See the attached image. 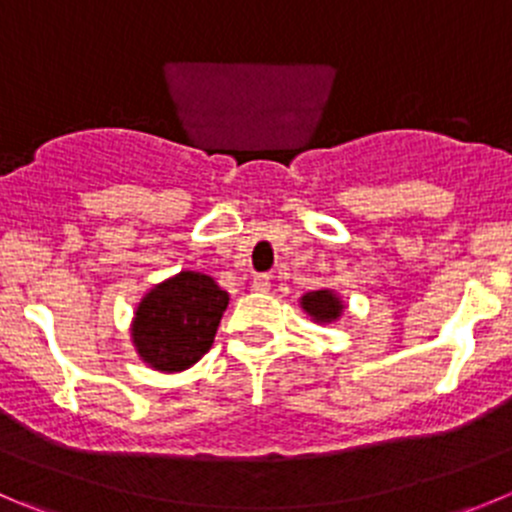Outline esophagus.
I'll return each instance as SVG.
<instances>
[{"label":"esophagus","instance_id":"34e87169","mask_svg":"<svg viewBox=\"0 0 512 512\" xmlns=\"http://www.w3.org/2000/svg\"><path fill=\"white\" fill-rule=\"evenodd\" d=\"M252 290H255V293H267V290H270V275H255Z\"/></svg>","mask_w":512,"mask_h":512}]
</instances>
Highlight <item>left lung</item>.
Masks as SVG:
<instances>
[{"label":"left lung","instance_id":"left-lung-1","mask_svg":"<svg viewBox=\"0 0 512 512\" xmlns=\"http://www.w3.org/2000/svg\"><path fill=\"white\" fill-rule=\"evenodd\" d=\"M300 305H303L305 313L318 323H331L343 313L341 298H336L331 290H313V293H305Z\"/></svg>","mask_w":512,"mask_h":512}]
</instances>
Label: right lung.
<instances>
[{
  "label": "right lung",
  "instance_id": "right-lung-1",
  "mask_svg": "<svg viewBox=\"0 0 512 512\" xmlns=\"http://www.w3.org/2000/svg\"><path fill=\"white\" fill-rule=\"evenodd\" d=\"M229 295L202 272L164 280L136 308L133 346L151 369L184 371L212 348Z\"/></svg>",
  "mask_w": 512,
  "mask_h": 512
}]
</instances>
